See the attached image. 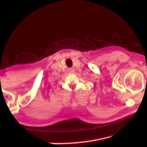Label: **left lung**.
<instances>
[{
  "mask_svg": "<svg viewBox=\"0 0 147 147\" xmlns=\"http://www.w3.org/2000/svg\"><path fill=\"white\" fill-rule=\"evenodd\" d=\"M146 80H147V78H146Z\"/></svg>",
  "mask_w": 147,
  "mask_h": 147,
  "instance_id": "1",
  "label": "left lung"
}]
</instances>
